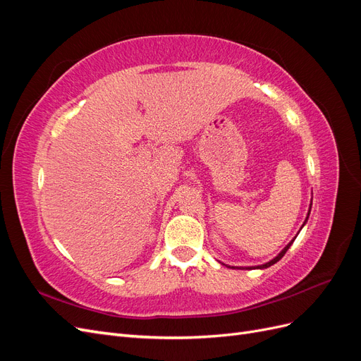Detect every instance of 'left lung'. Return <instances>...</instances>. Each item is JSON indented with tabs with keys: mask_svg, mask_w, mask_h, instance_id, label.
Wrapping results in <instances>:
<instances>
[{
	"mask_svg": "<svg viewBox=\"0 0 361 361\" xmlns=\"http://www.w3.org/2000/svg\"><path fill=\"white\" fill-rule=\"evenodd\" d=\"M310 209H312V203H310V207H309V212H307V216H305V221L302 223V226L305 224V223H307V220H309V215H310ZM302 228V227H301ZM295 238H297V236H295ZM295 238L292 239V241L285 247V248H283L281 251H280V253L274 257V259H271L269 262H267V264H264V265H257L256 268H259V269H264V268H268V267H271V265H274V264H277V262L283 257V256H285V253H286V251L289 250V247L293 244V241H295ZM232 268H235V267H232ZM251 268H253V267H245V268H243V269H251Z\"/></svg>",
	"mask_w": 361,
	"mask_h": 361,
	"instance_id": "left-lung-1",
	"label": "left lung"
}]
</instances>
